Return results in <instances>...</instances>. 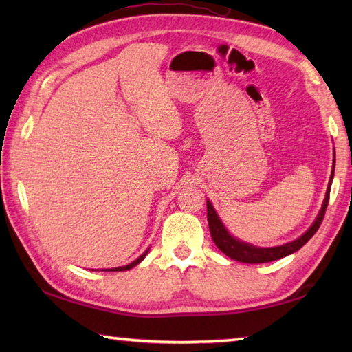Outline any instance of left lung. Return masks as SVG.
Instances as JSON below:
<instances>
[{
  "label": "left lung",
  "mask_w": 352,
  "mask_h": 352,
  "mask_svg": "<svg viewBox=\"0 0 352 352\" xmlns=\"http://www.w3.org/2000/svg\"><path fill=\"white\" fill-rule=\"evenodd\" d=\"M334 166H336V154H334L333 170H331L330 182H328L324 203L316 216V219L313 221V223L304 234L295 239V241L280 245V246H269V248H261V246H256V245L246 243L243 241H239V239L231 234L227 230V227L223 226L218 213H216V210H214L212 201L207 199V221H208V228H210V234H212L214 245L218 246V248L223 254H226V256H228L233 260L242 261V263H267V261L278 260V258L289 256V254L296 252L298 250L302 248V246L310 241L313 234H315L318 228L320 227V222H322V219H324V214H325L327 206H328V199H330V189H331V183H333V177H334Z\"/></svg>",
  "instance_id": "obj_1"
}]
</instances>
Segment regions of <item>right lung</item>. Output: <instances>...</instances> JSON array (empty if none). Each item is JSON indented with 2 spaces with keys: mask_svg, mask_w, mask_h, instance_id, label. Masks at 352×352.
<instances>
[{
  "mask_svg": "<svg viewBox=\"0 0 352 352\" xmlns=\"http://www.w3.org/2000/svg\"><path fill=\"white\" fill-rule=\"evenodd\" d=\"M148 251H149V248L142 254V256H139L136 260H133L131 263H129V265H125V266H118V267H110V269H101V271H110V272H118V271H129V269H131V267H134V266H138L142 260H144L145 257H146V254H148Z\"/></svg>",
  "mask_w": 352,
  "mask_h": 352,
  "instance_id": "add662e5",
  "label": "right lung"
}]
</instances>
